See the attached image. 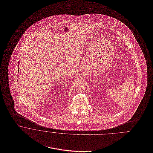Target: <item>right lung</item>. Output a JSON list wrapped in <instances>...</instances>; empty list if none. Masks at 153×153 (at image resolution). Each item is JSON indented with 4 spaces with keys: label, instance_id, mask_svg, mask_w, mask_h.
<instances>
[{
    "label": "right lung",
    "instance_id": "1",
    "mask_svg": "<svg viewBox=\"0 0 153 153\" xmlns=\"http://www.w3.org/2000/svg\"><path fill=\"white\" fill-rule=\"evenodd\" d=\"M18 72H19V71H18Z\"/></svg>",
    "mask_w": 153,
    "mask_h": 153
}]
</instances>
